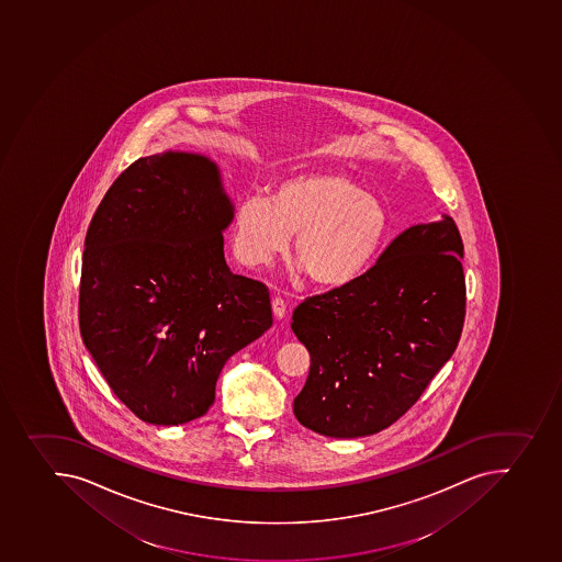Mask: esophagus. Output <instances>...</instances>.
<instances>
[{
	"label": "esophagus",
	"mask_w": 562,
	"mask_h": 562,
	"mask_svg": "<svg viewBox=\"0 0 562 562\" xmlns=\"http://www.w3.org/2000/svg\"><path fill=\"white\" fill-rule=\"evenodd\" d=\"M272 310L276 319H283L284 315H286V303H284V299L273 297Z\"/></svg>",
	"instance_id": "34e87169"
}]
</instances>
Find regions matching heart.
Instances as JSON below:
<instances>
[{
	"label": "heart",
	"instance_id": "obj_1",
	"mask_svg": "<svg viewBox=\"0 0 562 562\" xmlns=\"http://www.w3.org/2000/svg\"><path fill=\"white\" fill-rule=\"evenodd\" d=\"M384 202L340 169L290 175L272 198H243L234 214V252L247 267L272 263L295 233V272L323 286L353 283L390 238Z\"/></svg>",
	"mask_w": 562,
	"mask_h": 562
}]
</instances>
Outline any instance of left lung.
I'll return each mask as SVG.
<instances>
[{"label":"left lung","mask_w":562,"mask_h":562,"mask_svg":"<svg viewBox=\"0 0 562 562\" xmlns=\"http://www.w3.org/2000/svg\"><path fill=\"white\" fill-rule=\"evenodd\" d=\"M454 220L418 223L353 283L304 299L292 329L310 351L299 424L329 438L390 427L454 353L465 319Z\"/></svg>","instance_id":"1"}]
</instances>
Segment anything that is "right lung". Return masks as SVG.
Segmentation results:
<instances>
[{
    "instance_id": "add662e5",
    "label": "right lung",
    "mask_w": 562,
    "mask_h": 562,
    "mask_svg": "<svg viewBox=\"0 0 562 562\" xmlns=\"http://www.w3.org/2000/svg\"><path fill=\"white\" fill-rule=\"evenodd\" d=\"M233 220L217 164L186 151L138 158L91 217L82 342L113 393L147 424L205 415L225 362L272 326L267 286L225 261Z\"/></svg>"
}]
</instances>
